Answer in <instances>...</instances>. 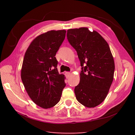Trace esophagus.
Listing matches in <instances>:
<instances>
[{
    "label": "esophagus",
    "instance_id": "34e87169",
    "mask_svg": "<svg viewBox=\"0 0 135 135\" xmlns=\"http://www.w3.org/2000/svg\"><path fill=\"white\" fill-rule=\"evenodd\" d=\"M70 75H71V73L70 72H65V76L67 78H68V77H70Z\"/></svg>",
    "mask_w": 135,
    "mask_h": 135
}]
</instances>
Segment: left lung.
Returning a JSON list of instances; mask_svg holds the SVG:
<instances>
[{"mask_svg": "<svg viewBox=\"0 0 135 135\" xmlns=\"http://www.w3.org/2000/svg\"><path fill=\"white\" fill-rule=\"evenodd\" d=\"M67 39L76 49L81 67L80 83L75 87L77 100L93 108L108 95L114 79V61L107 41L97 31L87 27L69 29Z\"/></svg>", "mask_w": 135, "mask_h": 135, "instance_id": "left-lung-1", "label": "left lung"}]
</instances>
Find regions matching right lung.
Here are the masks:
<instances>
[{
  "mask_svg": "<svg viewBox=\"0 0 135 135\" xmlns=\"http://www.w3.org/2000/svg\"><path fill=\"white\" fill-rule=\"evenodd\" d=\"M66 31L51 30L32 41L25 54L21 77L31 100L43 108L54 107L60 100L66 84L64 75L57 69V51Z\"/></svg>",
  "mask_w": 135,
  "mask_h": 135,
  "instance_id": "obj_1",
  "label": "right lung"
}]
</instances>
